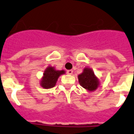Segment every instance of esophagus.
<instances>
[{
    "label": "esophagus",
    "instance_id": "1",
    "mask_svg": "<svg viewBox=\"0 0 134 134\" xmlns=\"http://www.w3.org/2000/svg\"><path fill=\"white\" fill-rule=\"evenodd\" d=\"M67 72L68 75H72L73 73V70H67Z\"/></svg>",
    "mask_w": 134,
    "mask_h": 134
}]
</instances>
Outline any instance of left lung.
I'll use <instances>...</instances> for the list:
<instances>
[{"mask_svg": "<svg viewBox=\"0 0 134 134\" xmlns=\"http://www.w3.org/2000/svg\"><path fill=\"white\" fill-rule=\"evenodd\" d=\"M78 81L82 87L89 92H93L100 86V80L90 67H85L81 74L77 76Z\"/></svg>", "mask_w": 134, "mask_h": 134, "instance_id": "left-lung-1", "label": "left lung"}]
</instances>
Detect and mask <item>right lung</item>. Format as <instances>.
Returning <instances> with one entry per match:
<instances>
[{
    "mask_svg": "<svg viewBox=\"0 0 134 134\" xmlns=\"http://www.w3.org/2000/svg\"><path fill=\"white\" fill-rule=\"evenodd\" d=\"M65 74L64 70H57L54 67L49 66L44 70L40 80V85L44 89H50L56 85L59 76Z\"/></svg>",
    "mask_w": 134,
    "mask_h": 134,
    "instance_id": "obj_1",
    "label": "right lung"
}]
</instances>
